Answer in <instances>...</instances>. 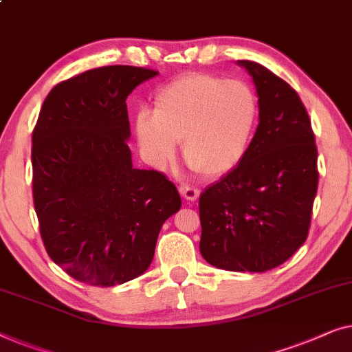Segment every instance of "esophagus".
I'll return each instance as SVG.
<instances>
[{"label": "esophagus", "instance_id": "34e87169", "mask_svg": "<svg viewBox=\"0 0 352 352\" xmlns=\"http://www.w3.org/2000/svg\"><path fill=\"white\" fill-rule=\"evenodd\" d=\"M178 191H180V195L185 197L186 201H196L197 197H199V190H197V188L182 185L180 190H178Z\"/></svg>", "mask_w": 352, "mask_h": 352}]
</instances>
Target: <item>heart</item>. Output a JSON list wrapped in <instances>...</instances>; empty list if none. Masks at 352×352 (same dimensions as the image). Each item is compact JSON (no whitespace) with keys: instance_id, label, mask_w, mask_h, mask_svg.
Wrapping results in <instances>:
<instances>
[{"instance_id":"heart-1","label":"heart","mask_w":352,"mask_h":352,"mask_svg":"<svg viewBox=\"0 0 352 352\" xmlns=\"http://www.w3.org/2000/svg\"><path fill=\"white\" fill-rule=\"evenodd\" d=\"M258 120L250 84L209 73H185L162 86L153 113L133 118L142 160L162 170L174 162L177 142L186 164L206 177L228 174L244 160Z\"/></svg>"}]
</instances>
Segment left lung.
Here are the masks:
<instances>
[{"label": "left lung", "mask_w": 352, "mask_h": 352, "mask_svg": "<svg viewBox=\"0 0 352 352\" xmlns=\"http://www.w3.org/2000/svg\"><path fill=\"white\" fill-rule=\"evenodd\" d=\"M237 65L254 81L258 126L244 160L201 195L199 250L215 268L263 273L308 237L318 150L298 94L260 63Z\"/></svg>", "instance_id": "1"}]
</instances>
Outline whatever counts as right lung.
<instances>
[{
    "label": "right lung",
    "instance_id": "obj_1",
    "mask_svg": "<svg viewBox=\"0 0 352 352\" xmlns=\"http://www.w3.org/2000/svg\"><path fill=\"white\" fill-rule=\"evenodd\" d=\"M160 75L111 65L84 72L47 94L33 131V199L49 256L97 287L142 276L164 221L180 210L174 183L135 169L126 98Z\"/></svg>",
    "mask_w": 352,
    "mask_h": 352
}]
</instances>
